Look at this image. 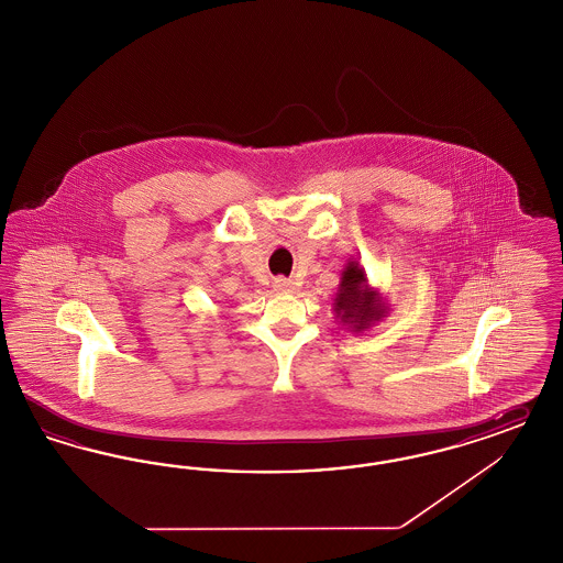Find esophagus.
Instances as JSON below:
<instances>
[{"mask_svg":"<svg viewBox=\"0 0 563 563\" xmlns=\"http://www.w3.org/2000/svg\"><path fill=\"white\" fill-rule=\"evenodd\" d=\"M273 288H275V291H282V294H290V291L296 290L294 282H291V279H286V277H275Z\"/></svg>","mask_w":563,"mask_h":563,"instance_id":"obj_1","label":"esophagus"}]
</instances>
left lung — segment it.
Masks as SVG:
<instances>
[{
  "label": "left lung",
  "mask_w": 563,
  "mask_h": 563,
  "mask_svg": "<svg viewBox=\"0 0 563 563\" xmlns=\"http://www.w3.org/2000/svg\"><path fill=\"white\" fill-rule=\"evenodd\" d=\"M333 311L342 325H346L351 332H363L382 317H386L384 298L369 288L365 269L356 263L349 261L344 267L340 286L333 298Z\"/></svg>",
  "instance_id": "1"
}]
</instances>
